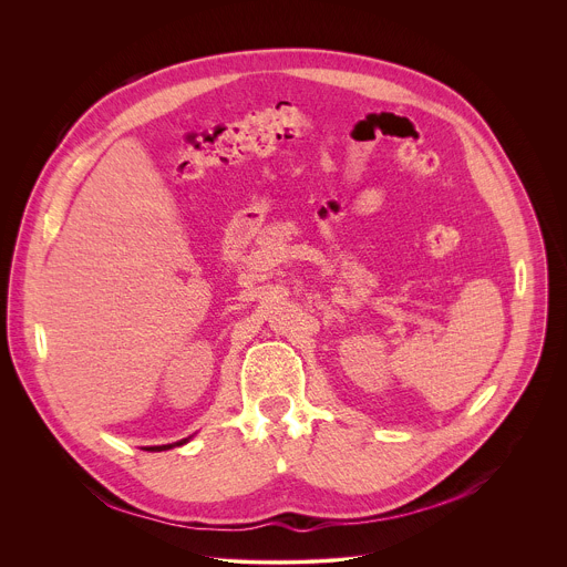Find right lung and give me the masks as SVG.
Returning a JSON list of instances; mask_svg holds the SVG:
<instances>
[{"instance_id":"right-lung-1","label":"right lung","mask_w":567,"mask_h":567,"mask_svg":"<svg viewBox=\"0 0 567 567\" xmlns=\"http://www.w3.org/2000/svg\"><path fill=\"white\" fill-rule=\"evenodd\" d=\"M190 437H186V440H179V442H173V444H161V446H145V451H171V449H175V446H184L186 442H188Z\"/></svg>"}]
</instances>
